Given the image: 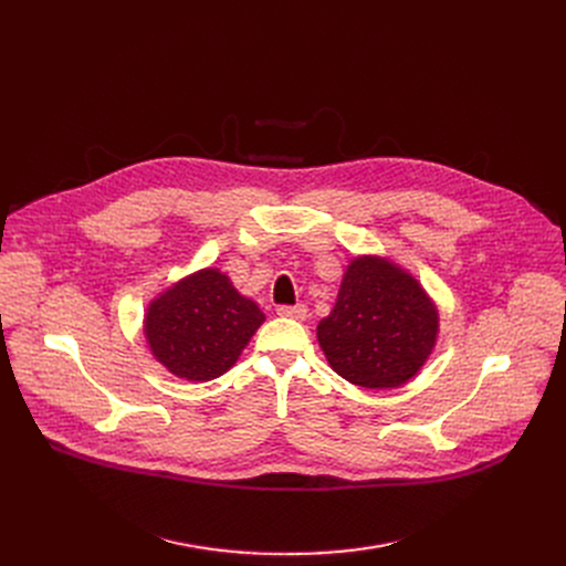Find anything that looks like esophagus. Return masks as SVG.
I'll use <instances>...</instances> for the list:
<instances>
[{"label":"esophagus","mask_w":566,"mask_h":566,"mask_svg":"<svg viewBox=\"0 0 566 566\" xmlns=\"http://www.w3.org/2000/svg\"><path fill=\"white\" fill-rule=\"evenodd\" d=\"M277 314L280 316H286V318H295V321H303L307 318V307L305 305H280L277 307Z\"/></svg>","instance_id":"34e87169"}]
</instances>
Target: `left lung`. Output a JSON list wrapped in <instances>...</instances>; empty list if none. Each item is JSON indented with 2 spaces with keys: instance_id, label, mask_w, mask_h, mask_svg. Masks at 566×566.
<instances>
[{
  "instance_id": "1",
  "label": "left lung",
  "mask_w": 566,
  "mask_h": 566,
  "mask_svg": "<svg viewBox=\"0 0 566 566\" xmlns=\"http://www.w3.org/2000/svg\"><path fill=\"white\" fill-rule=\"evenodd\" d=\"M331 367L367 390H392L418 374L438 339V307L422 284L385 256H355L333 312L316 325Z\"/></svg>"
}]
</instances>
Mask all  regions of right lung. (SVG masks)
<instances>
[{
	"mask_svg": "<svg viewBox=\"0 0 566 566\" xmlns=\"http://www.w3.org/2000/svg\"><path fill=\"white\" fill-rule=\"evenodd\" d=\"M263 321L259 305L222 271L201 268L148 303L144 337L167 371L206 382L235 365Z\"/></svg>",
	"mask_w": 566,
	"mask_h": 566,
	"instance_id": "1",
	"label": "right lung"
}]
</instances>
